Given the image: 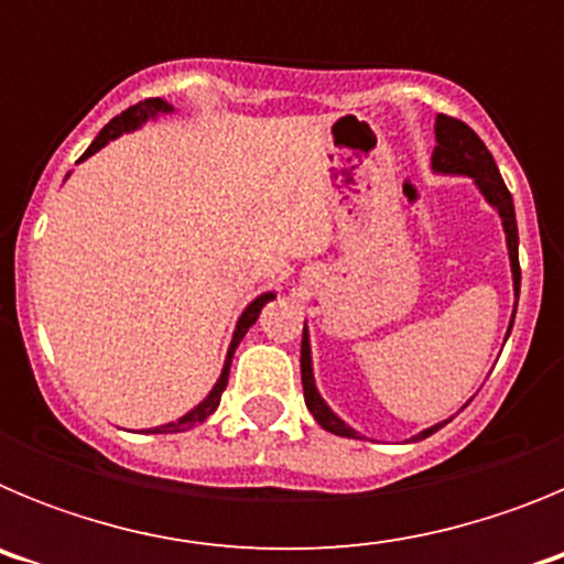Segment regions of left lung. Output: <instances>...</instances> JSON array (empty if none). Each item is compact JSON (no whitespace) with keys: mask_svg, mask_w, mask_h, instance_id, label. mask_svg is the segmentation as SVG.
Here are the masks:
<instances>
[{"mask_svg":"<svg viewBox=\"0 0 564 564\" xmlns=\"http://www.w3.org/2000/svg\"><path fill=\"white\" fill-rule=\"evenodd\" d=\"M435 152H432V172L435 174H457V177H471L477 186V192L482 194V200L500 214L502 231H506V248H508V262H511V279H514V296L520 299V234H517V214H514V200H511V192L506 188L500 177V169H497L495 158L486 149V143L477 138V132L471 127H466L457 118L449 115H437L435 121ZM517 313V302H514ZM511 327H514V316H511V325H508L506 338L511 336ZM302 387H305V403L311 415L316 417V423L322 430L333 432L338 437H364L358 435L352 426L341 421L336 412L327 406V401L322 398V392L316 390V378H313V356H311V333L302 330ZM452 421V417H449ZM449 421H441L430 430L417 432L412 441H423V437L435 435L437 430H443Z\"/></svg>","mask_w":564,"mask_h":564,"instance_id":"left-lung-1","label":"left lung"}]
</instances>
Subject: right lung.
<instances>
[{
	"label": "right lung",
	"instance_id": "obj_1",
	"mask_svg": "<svg viewBox=\"0 0 564 564\" xmlns=\"http://www.w3.org/2000/svg\"><path fill=\"white\" fill-rule=\"evenodd\" d=\"M174 107L172 104H166L163 98H147V101L134 104V107L123 109L121 115H115L112 121L107 123V127L101 129V132L96 134V141L89 143L87 152L78 158V163L87 161V158H93L96 152H101L104 147H107L109 141H115V138H121L123 132H134V129H141L147 121H154V118H161V115H172ZM271 299H276V293L268 291V293H259L257 299H253L251 305L242 311V316L237 318V327H234V336H231V344H228V352H226V364H223V372L220 378H217V383L212 387V392H208L206 398H203L194 410H188L186 415L177 417V421L172 423H163V426H154V430H149L152 435H174V432H186L192 430V426H197V423L206 421L208 415H214V410L220 406V398H223V390L228 387V372H231V358H234V350L239 347V341H242V336L248 333V327L253 325L259 318V313H262V307L271 302Z\"/></svg>",
	"mask_w": 564,
	"mask_h": 564
}]
</instances>
